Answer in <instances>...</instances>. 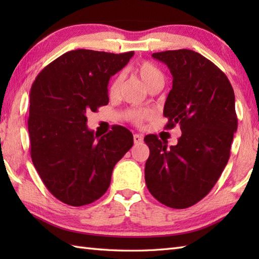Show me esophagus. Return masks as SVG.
Segmentation results:
<instances>
[{
    "instance_id": "obj_1",
    "label": "esophagus",
    "mask_w": 259,
    "mask_h": 259,
    "mask_svg": "<svg viewBox=\"0 0 259 259\" xmlns=\"http://www.w3.org/2000/svg\"><path fill=\"white\" fill-rule=\"evenodd\" d=\"M134 141L135 144H141V142H144V137L141 135H134Z\"/></svg>"
}]
</instances>
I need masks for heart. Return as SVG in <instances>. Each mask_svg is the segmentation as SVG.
Segmentation results:
<instances>
[{
  "label": "heart",
  "instance_id": "b5f03b06",
  "mask_svg": "<svg viewBox=\"0 0 259 259\" xmlns=\"http://www.w3.org/2000/svg\"><path fill=\"white\" fill-rule=\"evenodd\" d=\"M135 74L142 81L148 90L151 91L156 88H162L164 76L161 72V70L151 62L144 61L140 62L134 68ZM121 82H122V76L117 75L112 80L111 84L109 87V95L111 97H115L119 93ZM152 115L150 110H139L131 113V119H133L136 123H140L146 119H149Z\"/></svg>",
  "mask_w": 259,
  "mask_h": 259
}]
</instances>
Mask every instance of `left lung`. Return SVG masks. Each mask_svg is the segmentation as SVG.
I'll list each match as a JSON object with an SVG mask.
<instances>
[{"label":"left lung","instance_id":"8db88e82","mask_svg":"<svg viewBox=\"0 0 259 259\" xmlns=\"http://www.w3.org/2000/svg\"><path fill=\"white\" fill-rule=\"evenodd\" d=\"M172 75L163 107L167 129L180 125L178 144L168 148L155 135L145 137L150 149L145 179L150 194L170 208L201 200L221 177L237 130L235 93L223 71L192 50L152 53Z\"/></svg>","mask_w":259,"mask_h":259}]
</instances>
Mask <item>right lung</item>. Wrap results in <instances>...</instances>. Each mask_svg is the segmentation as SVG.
Here are the masks:
<instances>
[{"mask_svg":"<svg viewBox=\"0 0 259 259\" xmlns=\"http://www.w3.org/2000/svg\"><path fill=\"white\" fill-rule=\"evenodd\" d=\"M134 54L69 51L33 82L27 120L32 162L48 190L67 205L99 199L109 188L115 163L134 145L124 126L113 125L100 137L87 125V113L109 102L110 78Z\"/></svg>","mask_w":259,"mask_h":259,"instance_id":"add662e5","label":"right lung"}]
</instances>
